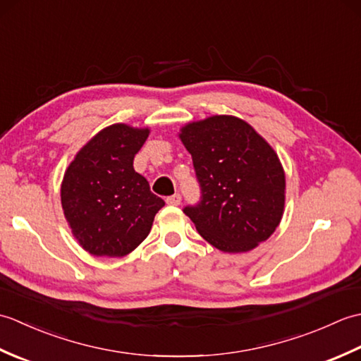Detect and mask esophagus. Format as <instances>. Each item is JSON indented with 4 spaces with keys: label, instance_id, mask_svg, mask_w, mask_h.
<instances>
[{
    "label": "esophagus",
    "instance_id": "esophagus-1",
    "mask_svg": "<svg viewBox=\"0 0 361 361\" xmlns=\"http://www.w3.org/2000/svg\"><path fill=\"white\" fill-rule=\"evenodd\" d=\"M166 203L167 204H171V206H178L180 203H181V195L176 192V194H173V195H171V197H167L166 198Z\"/></svg>",
    "mask_w": 361,
    "mask_h": 361
}]
</instances>
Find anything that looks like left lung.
I'll list each match as a JSON object with an SVG mask.
<instances>
[{
	"label": "left lung",
	"mask_w": 361,
	"mask_h": 361,
	"mask_svg": "<svg viewBox=\"0 0 361 361\" xmlns=\"http://www.w3.org/2000/svg\"><path fill=\"white\" fill-rule=\"evenodd\" d=\"M192 155L200 202L183 212L212 247L245 252L278 228L286 175L274 150L255 128L234 116H212L183 127Z\"/></svg>",
	"instance_id": "left-lung-1"
}]
</instances>
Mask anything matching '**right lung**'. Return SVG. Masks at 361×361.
Listing matches in <instances>:
<instances>
[{
	"instance_id": "1",
	"label": "right lung",
	"mask_w": 361,
	"mask_h": 361,
	"mask_svg": "<svg viewBox=\"0 0 361 361\" xmlns=\"http://www.w3.org/2000/svg\"><path fill=\"white\" fill-rule=\"evenodd\" d=\"M147 128L114 124L99 132L65 172L62 208L73 234L94 256L122 257L149 235L164 200L135 172Z\"/></svg>"
}]
</instances>
